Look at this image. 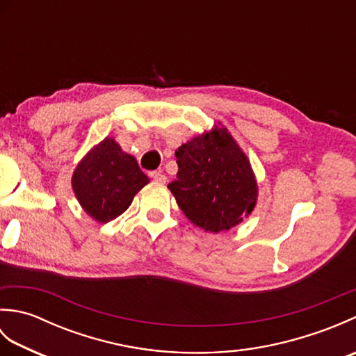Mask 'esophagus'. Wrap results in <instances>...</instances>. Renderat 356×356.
Instances as JSON below:
<instances>
[{"label":"esophagus","instance_id":"obj_1","mask_svg":"<svg viewBox=\"0 0 356 356\" xmlns=\"http://www.w3.org/2000/svg\"><path fill=\"white\" fill-rule=\"evenodd\" d=\"M149 177L153 179L154 182H157V184H165V182H166L165 174H162L161 171H151V172H149Z\"/></svg>","mask_w":356,"mask_h":356}]
</instances>
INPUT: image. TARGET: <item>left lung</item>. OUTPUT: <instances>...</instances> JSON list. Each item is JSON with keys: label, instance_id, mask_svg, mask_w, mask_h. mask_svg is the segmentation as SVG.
Returning <instances> with one entry per match:
<instances>
[{"label": "left lung", "instance_id": "left-lung-1", "mask_svg": "<svg viewBox=\"0 0 356 356\" xmlns=\"http://www.w3.org/2000/svg\"><path fill=\"white\" fill-rule=\"evenodd\" d=\"M177 180L168 185L180 209L199 228L228 231L255 205L257 184L243 151L216 127L176 151Z\"/></svg>", "mask_w": 356, "mask_h": 356}]
</instances>
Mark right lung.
Here are the masks:
<instances>
[{
    "label": "right lung",
    "instance_id": "1",
    "mask_svg": "<svg viewBox=\"0 0 356 356\" xmlns=\"http://www.w3.org/2000/svg\"><path fill=\"white\" fill-rule=\"evenodd\" d=\"M72 184L88 216L107 223L125 213L134 194L148 184V177L133 156L107 138L82 159Z\"/></svg>",
    "mask_w": 356,
    "mask_h": 356
}]
</instances>
